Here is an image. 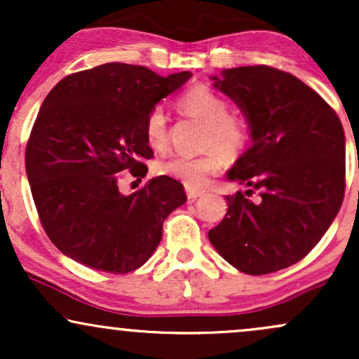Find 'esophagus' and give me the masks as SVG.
Segmentation results:
<instances>
[{"instance_id":"obj_1","label":"esophagus","mask_w":359,"mask_h":359,"mask_svg":"<svg viewBox=\"0 0 359 359\" xmlns=\"http://www.w3.org/2000/svg\"><path fill=\"white\" fill-rule=\"evenodd\" d=\"M185 192H187V197H189V199H191V201L197 199V197H199V196H203V194H204L203 189L189 187V185H187V187H185Z\"/></svg>"}]
</instances>
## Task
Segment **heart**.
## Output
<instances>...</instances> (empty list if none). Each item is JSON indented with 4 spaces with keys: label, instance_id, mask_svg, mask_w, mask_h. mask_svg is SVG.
<instances>
[{
    "label": "heart",
    "instance_id": "obj_1",
    "mask_svg": "<svg viewBox=\"0 0 359 359\" xmlns=\"http://www.w3.org/2000/svg\"><path fill=\"white\" fill-rule=\"evenodd\" d=\"M179 108L187 116L204 121L203 148L199 156L172 155L155 165L158 175L172 177L189 187H201L208 177L222 165V155H238L248 143V126L245 119L229 113V102L216 90L196 86L185 90L179 100ZM145 138L148 147L163 150L168 142V116L162 106H154L145 118Z\"/></svg>",
    "mask_w": 359,
    "mask_h": 359
}]
</instances>
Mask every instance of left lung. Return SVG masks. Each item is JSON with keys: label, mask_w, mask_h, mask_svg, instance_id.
I'll return each instance as SVG.
<instances>
[{"label": "left lung", "mask_w": 359, "mask_h": 359, "mask_svg": "<svg viewBox=\"0 0 359 359\" xmlns=\"http://www.w3.org/2000/svg\"><path fill=\"white\" fill-rule=\"evenodd\" d=\"M214 88L236 102L253 145L228 172L245 184L209 241L234 269L273 273L294 265L327 231L344 197L346 140L337 114L292 74L269 67L226 69Z\"/></svg>", "instance_id": "1"}]
</instances>
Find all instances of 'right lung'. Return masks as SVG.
<instances>
[{
  "label": "right lung",
  "mask_w": 359,
  "mask_h": 359,
  "mask_svg": "<svg viewBox=\"0 0 359 359\" xmlns=\"http://www.w3.org/2000/svg\"><path fill=\"white\" fill-rule=\"evenodd\" d=\"M191 76L109 62L64 77L45 97L25 167L40 222L65 257L128 273L154 255L163 221L187 201L184 185L160 175L125 196L119 172L147 175L148 111Z\"/></svg>",
  "instance_id": "1"
}]
</instances>
